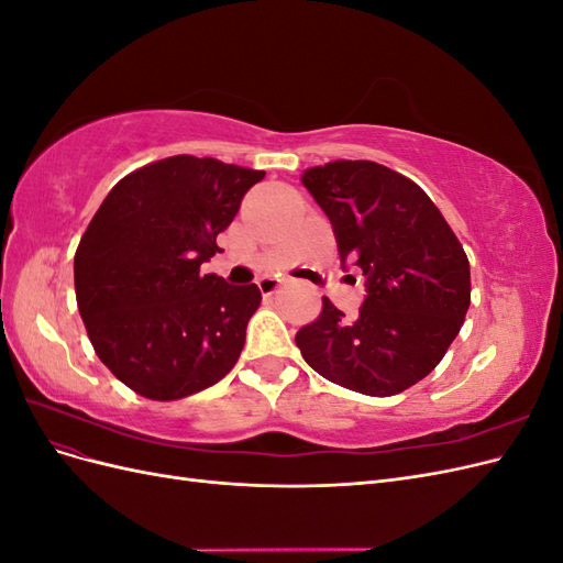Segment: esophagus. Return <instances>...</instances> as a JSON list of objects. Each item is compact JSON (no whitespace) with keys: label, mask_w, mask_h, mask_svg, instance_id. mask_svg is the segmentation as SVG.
Returning <instances> with one entry per match:
<instances>
[{"label":"esophagus","mask_w":563,"mask_h":563,"mask_svg":"<svg viewBox=\"0 0 563 563\" xmlns=\"http://www.w3.org/2000/svg\"><path fill=\"white\" fill-rule=\"evenodd\" d=\"M279 284H282V279H277V277H261L258 288H261L263 296H272L279 288Z\"/></svg>","instance_id":"obj_1"}]
</instances>
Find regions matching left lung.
Wrapping results in <instances>:
<instances>
[{
  "label": "left lung",
  "instance_id": "1",
  "mask_svg": "<svg viewBox=\"0 0 563 563\" xmlns=\"http://www.w3.org/2000/svg\"><path fill=\"white\" fill-rule=\"evenodd\" d=\"M300 180L331 220L340 265L364 272L366 296L354 319L323 298L296 345L335 385L397 395L428 376L463 327L467 255L434 201L383 164L335 159Z\"/></svg>",
  "mask_w": 563,
  "mask_h": 563
}]
</instances>
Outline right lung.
Returning <instances> with one entry per match:
<instances>
[{
    "instance_id": "1",
    "label": "right lung",
    "mask_w": 563,
    "mask_h": 563,
    "mask_svg": "<svg viewBox=\"0 0 563 563\" xmlns=\"http://www.w3.org/2000/svg\"><path fill=\"white\" fill-rule=\"evenodd\" d=\"M263 178L213 157H168L119 180L84 232L79 314L100 362L139 395L183 399L240 360L258 286H232L201 265Z\"/></svg>"
}]
</instances>
